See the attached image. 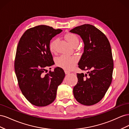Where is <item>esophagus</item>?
I'll return each mask as SVG.
<instances>
[{
	"label": "esophagus",
	"instance_id": "esophagus-1",
	"mask_svg": "<svg viewBox=\"0 0 129 129\" xmlns=\"http://www.w3.org/2000/svg\"><path fill=\"white\" fill-rule=\"evenodd\" d=\"M64 72H65V73H66V74H69L70 73H71V72H69V71H64Z\"/></svg>",
	"mask_w": 129,
	"mask_h": 129
}]
</instances>
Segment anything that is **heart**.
<instances>
[{"label": "heart", "mask_w": 129, "mask_h": 129, "mask_svg": "<svg viewBox=\"0 0 129 129\" xmlns=\"http://www.w3.org/2000/svg\"><path fill=\"white\" fill-rule=\"evenodd\" d=\"M64 37L69 44L73 47L76 46L79 43V38L76 34L73 33H66ZM56 43L57 40L55 39L52 40L49 44V50L53 53L56 52ZM78 58L76 56L61 55L56 59V64L63 69L71 70L75 67Z\"/></svg>", "instance_id": "heart-1"}]
</instances>
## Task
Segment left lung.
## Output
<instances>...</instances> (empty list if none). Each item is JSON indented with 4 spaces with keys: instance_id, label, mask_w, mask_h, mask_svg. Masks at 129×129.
Here are the masks:
<instances>
[{
    "instance_id": "8db88e82",
    "label": "left lung",
    "mask_w": 129,
    "mask_h": 129,
    "mask_svg": "<svg viewBox=\"0 0 129 129\" xmlns=\"http://www.w3.org/2000/svg\"><path fill=\"white\" fill-rule=\"evenodd\" d=\"M81 37L84 52L78 63L87 74H77L78 82L73 88L74 97L84 105L96 104L103 99L111 83L114 61L110 42L100 30L84 24L70 30Z\"/></svg>"
}]
</instances>
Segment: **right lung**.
<instances>
[{
	"label": "right lung",
	"mask_w": 129,
	"mask_h": 129,
	"mask_svg": "<svg viewBox=\"0 0 129 129\" xmlns=\"http://www.w3.org/2000/svg\"><path fill=\"white\" fill-rule=\"evenodd\" d=\"M62 31L46 25L37 26L27 29L19 41L15 73L23 95L36 106L45 107L54 102L57 87L65 76L60 67L45 74L54 63L50 41Z\"/></svg>",
	"instance_id": "obj_1"
}]
</instances>
